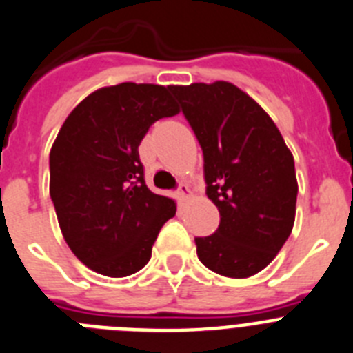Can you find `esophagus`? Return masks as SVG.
I'll list each match as a JSON object with an SVG mask.
<instances>
[{"label":"esophagus","mask_w":353,"mask_h":353,"mask_svg":"<svg viewBox=\"0 0 353 353\" xmlns=\"http://www.w3.org/2000/svg\"><path fill=\"white\" fill-rule=\"evenodd\" d=\"M179 198L182 199V201H187V199L192 198V190L189 189V185H185V183H182V185H180Z\"/></svg>","instance_id":"34e87169"}]
</instances>
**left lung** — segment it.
<instances>
[{
	"label": "left lung",
	"mask_w": 353,
	"mask_h": 353,
	"mask_svg": "<svg viewBox=\"0 0 353 353\" xmlns=\"http://www.w3.org/2000/svg\"><path fill=\"white\" fill-rule=\"evenodd\" d=\"M205 155L206 194L221 213L212 236L196 238L208 270L248 278L276 257L296 221L292 152L273 119L234 83L171 85Z\"/></svg>",
	"instance_id": "1"
}]
</instances>
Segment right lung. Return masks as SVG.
<instances>
[{
	"mask_svg": "<svg viewBox=\"0 0 353 353\" xmlns=\"http://www.w3.org/2000/svg\"><path fill=\"white\" fill-rule=\"evenodd\" d=\"M180 112L171 85L124 82L90 92L50 148V198L68 247L110 278L140 271L174 199L154 194L138 147L154 122Z\"/></svg>",
	"mask_w": 353,
	"mask_h": 353,
	"instance_id": "right-lung-1",
	"label": "right lung"
}]
</instances>
